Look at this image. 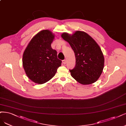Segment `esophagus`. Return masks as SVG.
I'll list each match as a JSON object with an SVG mask.
<instances>
[{
  "label": "esophagus",
  "instance_id": "1",
  "mask_svg": "<svg viewBox=\"0 0 126 126\" xmlns=\"http://www.w3.org/2000/svg\"><path fill=\"white\" fill-rule=\"evenodd\" d=\"M66 62H67L66 60L64 59V60H63V64H66Z\"/></svg>",
  "mask_w": 126,
  "mask_h": 126
}]
</instances>
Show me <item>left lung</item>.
I'll return each instance as SVG.
<instances>
[{"label":"left lung","instance_id":"8db88e82","mask_svg":"<svg viewBox=\"0 0 126 126\" xmlns=\"http://www.w3.org/2000/svg\"><path fill=\"white\" fill-rule=\"evenodd\" d=\"M62 37L69 43L75 54L76 66L69 70L71 76L82 84L96 82L104 66V57L97 43L89 34L80 31L72 35L63 33Z\"/></svg>","mask_w":126,"mask_h":126}]
</instances>
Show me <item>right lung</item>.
<instances>
[{
    "instance_id": "obj_1",
    "label": "right lung",
    "mask_w": 126,
    "mask_h": 126,
    "mask_svg": "<svg viewBox=\"0 0 126 126\" xmlns=\"http://www.w3.org/2000/svg\"><path fill=\"white\" fill-rule=\"evenodd\" d=\"M55 37L49 30L38 32L30 41L23 55L22 63L29 79L34 83L43 84L50 80L61 66L57 51L51 44Z\"/></svg>"
}]
</instances>
